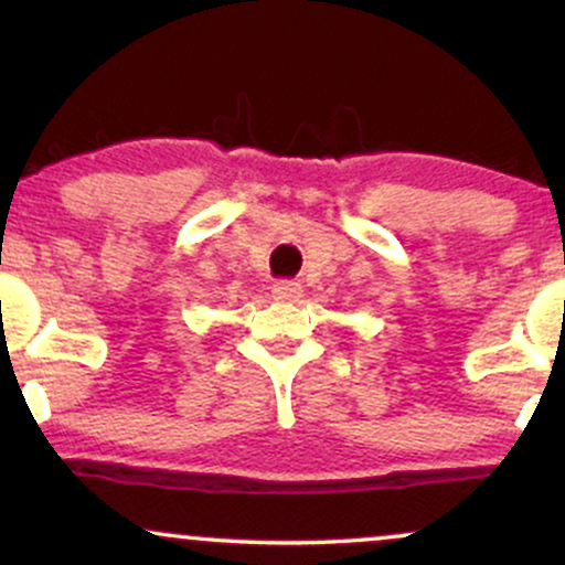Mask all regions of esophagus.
<instances>
[{"mask_svg": "<svg viewBox=\"0 0 565 565\" xmlns=\"http://www.w3.org/2000/svg\"><path fill=\"white\" fill-rule=\"evenodd\" d=\"M274 297L281 302H297L302 297V287L297 281H278L274 287Z\"/></svg>", "mask_w": 565, "mask_h": 565, "instance_id": "34e87169", "label": "esophagus"}]
</instances>
